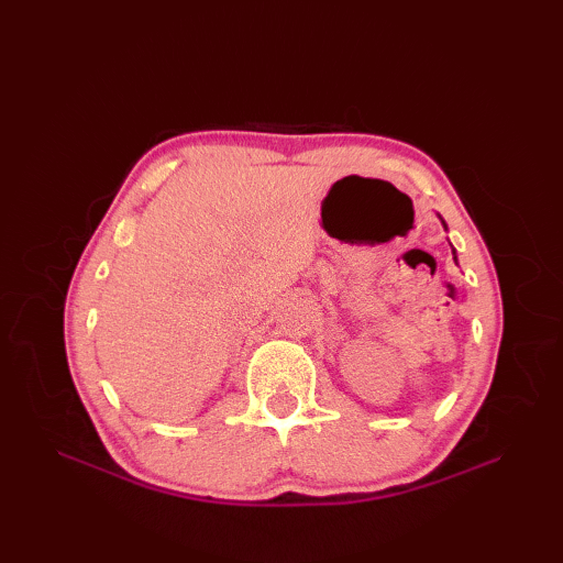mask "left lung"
<instances>
[{
    "mask_svg": "<svg viewBox=\"0 0 563 563\" xmlns=\"http://www.w3.org/2000/svg\"><path fill=\"white\" fill-rule=\"evenodd\" d=\"M442 224H445V222H442ZM445 230H448V227H445ZM452 254H454V249H452ZM454 261H457V256H454Z\"/></svg>",
    "mask_w": 563,
    "mask_h": 563,
    "instance_id": "1",
    "label": "left lung"
}]
</instances>
